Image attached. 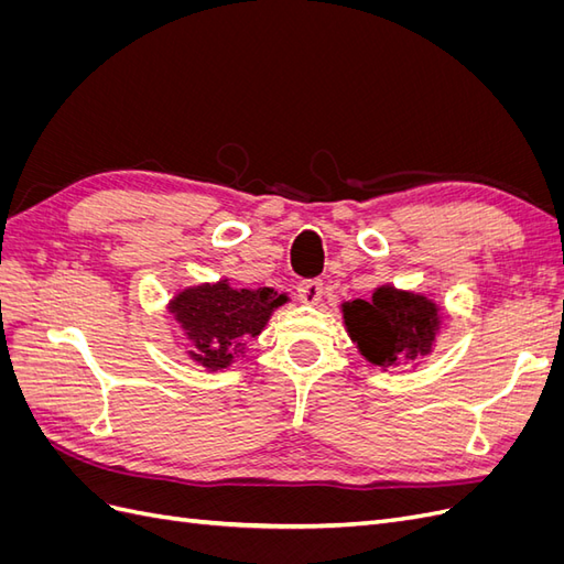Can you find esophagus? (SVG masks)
I'll list each match as a JSON object with an SVG mask.
<instances>
[{
    "mask_svg": "<svg viewBox=\"0 0 564 564\" xmlns=\"http://www.w3.org/2000/svg\"><path fill=\"white\" fill-rule=\"evenodd\" d=\"M322 282L319 280H308V282H301L299 284V299L303 301V303H308V305H315V303H319V299H322Z\"/></svg>",
    "mask_w": 564,
    "mask_h": 564,
    "instance_id": "1",
    "label": "esophagus"
}]
</instances>
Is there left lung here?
Masks as SVG:
<instances>
[{"mask_svg":"<svg viewBox=\"0 0 564 564\" xmlns=\"http://www.w3.org/2000/svg\"><path fill=\"white\" fill-rule=\"evenodd\" d=\"M340 311L357 350L381 369L431 355L442 327L440 305L431 296L392 284L373 289L369 301H346Z\"/></svg>","mask_w":564,"mask_h":564,"instance_id":"left-lung-1","label":"left lung"}]
</instances>
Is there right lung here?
<instances>
[{"instance_id": "add662e5", "label": "right lung", "mask_w": 564, "mask_h": 564, "mask_svg": "<svg viewBox=\"0 0 564 564\" xmlns=\"http://www.w3.org/2000/svg\"><path fill=\"white\" fill-rule=\"evenodd\" d=\"M282 303L286 294L275 289H237L224 278L178 289L166 308L191 344L187 357L207 371H218L245 352V340L259 336Z\"/></svg>"}]
</instances>
